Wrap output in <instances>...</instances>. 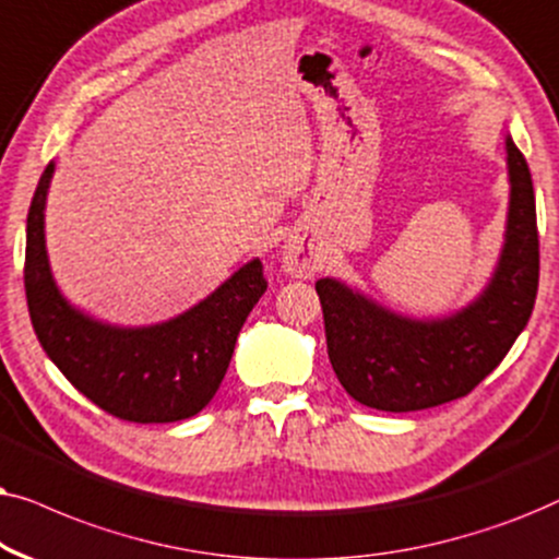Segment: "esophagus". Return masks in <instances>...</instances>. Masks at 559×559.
Masks as SVG:
<instances>
[{"label":"esophagus","mask_w":559,"mask_h":559,"mask_svg":"<svg viewBox=\"0 0 559 559\" xmlns=\"http://www.w3.org/2000/svg\"><path fill=\"white\" fill-rule=\"evenodd\" d=\"M319 252L304 235H292L284 245V271L294 278H311L319 271Z\"/></svg>","instance_id":"esophagus-1"}]
</instances>
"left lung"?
<instances>
[{"mask_svg":"<svg viewBox=\"0 0 559 559\" xmlns=\"http://www.w3.org/2000/svg\"><path fill=\"white\" fill-rule=\"evenodd\" d=\"M509 210L493 273L465 307L412 317L342 278L317 281L326 353L349 396L378 412H419L467 396L493 373L530 322L539 284V237L526 158L506 132Z\"/></svg>","mask_w":559,"mask_h":559,"instance_id":"obj_1","label":"left lung"}]
</instances>
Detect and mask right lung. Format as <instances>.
I'll use <instances>...</instances> for the list:
<instances>
[{
    "label": "right lung",
    "instance_id": "obj_1",
    "mask_svg": "<svg viewBox=\"0 0 559 559\" xmlns=\"http://www.w3.org/2000/svg\"><path fill=\"white\" fill-rule=\"evenodd\" d=\"M53 174L50 160L29 204L25 245L27 309L46 355L73 389L117 419L166 424L199 414L217 393L237 334L267 288L260 258L166 322H102L66 299L50 267L46 202Z\"/></svg>",
    "mask_w": 559,
    "mask_h": 559
}]
</instances>
